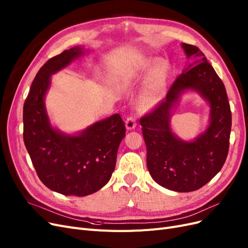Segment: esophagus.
Masks as SVG:
<instances>
[{"label": "esophagus", "instance_id": "34e87169", "mask_svg": "<svg viewBox=\"0 0 248 248\" xmlns=\"http://www.w3.org/2000/svg\"><path fill=\"white\" fill-rule=\"evenodd\" d=\"M137 125L136 118L134 116H129L125 121V127L126 130H134Z\"/></svg>", "mask_w": 248, "mask_h": 248}]
</instances>
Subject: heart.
Masks as SVG:
<instances>
[{
  "label": "heart",
  "mask_w": 248,
  "mask_h": 248,
  "mask_svg": "<svg viewBox=\"0 0 248 248\" xmlns=\"http://www.w3.org/2000/svg\"><path fill=\"white\" fill-rule=\"evenodd\" d=\"M151 61L152 60L150 59L142 60L140 63V68L146 69L150 65ZM170 71V68L167 61L160 59L153 64L149 72L147 90L139 101V106L142 109H150L157 103L162 91L167 85Z\"/></svg>",
  "instance_id": "obj_1"
}]
</instances>
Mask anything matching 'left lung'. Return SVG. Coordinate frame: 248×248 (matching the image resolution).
Here are the masks:
<instances>
[{
    "instance_id": "left-lung-1",
    "label": "left lung",
    "mask_w": 248,
    "mask_h": 248,
    "mask_svg": "<svg viewBox=\"0 0 248 248\" xmlns=\"http://www.w3.org/2000/svg\"><path fill=\"white\" fill-rule=\"evenodd\" d=\"M188 59L166 99L140 119L147 148V168L158 185L177 192L198 190L221 170L229 151L232 115L222 79L196 46L183 43ZM194 90L210 105V124L192 141L173 134L170 119L179 97Z\"/></svg>"
}]
</instances>
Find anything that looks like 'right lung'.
I'll return each instance as SVG.
<instances>
[{"instance_id":"obj_1","label":"right lung","mask_w":248,"mask_h":248,"mask_svg":"<svg viewBox=\"0 0 248 248\" xmlns=\"http://www.w3.org/2000/svg\"><path fill=\"white\" fill-rule=\"evenodd\" d=\"M85 53L84 47L77 46L46 62L23 106V140L35 171L46 187L66 196H87L107 184L125 136L124 124L117 113L75 135L51 124L45 105L51 77Z\"/></svg>"}]
</instances>
